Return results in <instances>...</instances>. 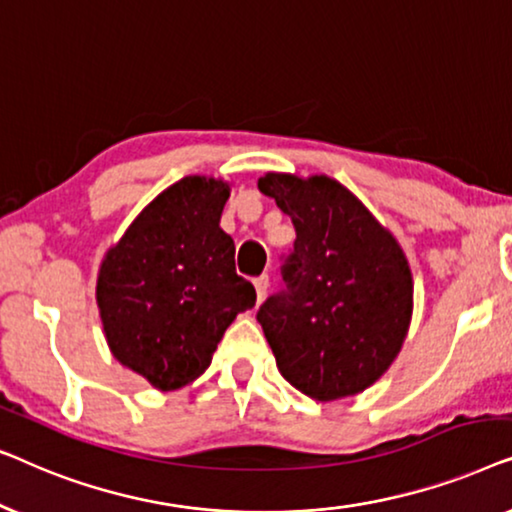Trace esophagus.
Masks as SVG:
<instances>
[{
  "label": "esophagus",
  "mask_w": 512,
  "mask_h": 512,
  "mask_svg": "<svg viewBox=\"0 0 512 512\" xmlns=\"http://www.w3.org/2000/svg\"><path fill=\"white\" fill-rule=\"evenodd\" d=\"M254 286H256V293H258V300H263L268 296V289H270V277L268 275H261L254 279Z\"/></svg>",
  "instance_id": "34e87169"
}]
</instances>
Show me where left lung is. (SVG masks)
<instances>
[{
	"label": "left lung",
	"mask_w": 512,
	"mask_h": 512,
	"mask_svg": "<svg viewBox=\"0 0 512 512\" xmlns=\"http://www.w3.org/2000/svg\"><path fill=\"white\" fill-rule=\"evenodd\" d=\"M258 188L296 228L282 268L286 291L256 314L279 373L321 403L361 394L387 373L408 335V258L368 207L326 174L268 172Z\"/></svg>",
	"instance_id": "8db88e82"
}]
</instances>
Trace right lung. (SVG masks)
Listing matches in <instances>:
<instances>
[{
  "instance_id": "add662e5",
  "label": "right lung",
  "mask_w": 512,
  "mask_h": 512,
  "mask_svg": "<svg viewBox=\"0 0 512 512\" xmlns=\"http://www.w3.org/2000/svg\"><path fill=\"white\" fill-rule=\"evenodd\" d=\"M230 184L179 179L156 195L97 272V307L114 359L158 391L191 384L212 363L226 328L256 303L235 272V242L221 230Z\"/></svg>"
}]
</instances>
